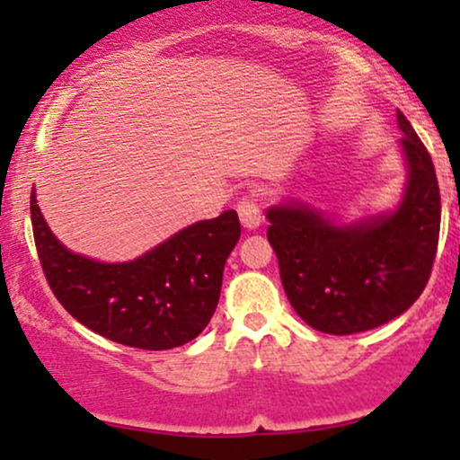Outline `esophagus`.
I'll use <instances>...</instances> for the list:
<instances>
[{"mask_svg": "<svg viewBox=\"0 0 460 460\" xmlns=\"http://www.w3.org/2000/svg\"><path fill=\"white\" fill-rule=\"evenodd\" d=\"M236 210H239V219L243 228L256 230L261 226V208H258V204L252 198H245Z\"/></svg>", "mask_w": 460, "mask_h": 460, "instance_id": "1", "label": "esophagus"}]
</instances>
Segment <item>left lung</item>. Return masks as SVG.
Instances as JSON below:
<instances>
[{"mask_svg":"<svg viewBox=\"0 0 460 460\" xmlns=\"http://www.w3.org/2000/svg\"><path fill=\"white\" fill-rule=\"evenodd\" d=\"M397 128L406 182L394 208L348 219L285 198L265 213L288 302L319 332L385 326L409 311L430 278L441 226L435 164L400 111Z\"/></svg>","mask_w":460,"mask_h":460,"instance_id":"left-lung-1","label":"left lung"}]
</instances>
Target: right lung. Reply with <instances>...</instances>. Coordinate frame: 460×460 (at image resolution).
I'll use <instances>...</instances> for the list:
<instances>
[{
    "instance_id": "add662e5",
    "label": "right lung",
    "mask_w": 460,
    "mask_h": 460,
    "mask_svg": "<svg viewBox=\"0 0 460 460\" xmlns=\"http://www.w3.org/2000/svg\"><path fill=\"white\" fill-rule=\"evenodd\" d=\"M34 243L51 291L82 326L138 349H172L208 326L219 302L224 265L239 243L236 210L195 221L126 262L71 252L30 199Z\"/></svg>"
}]
</instances>
